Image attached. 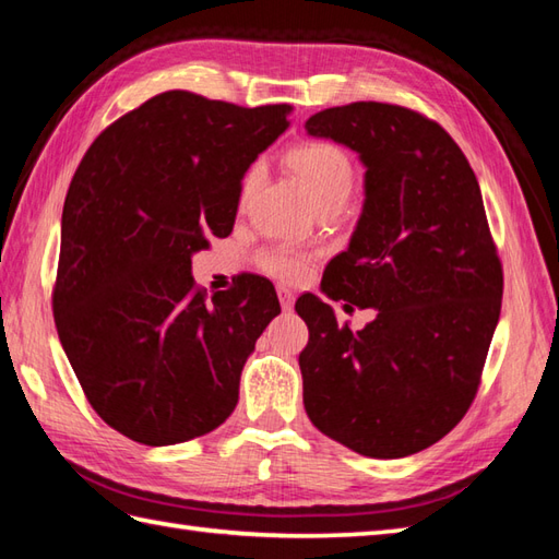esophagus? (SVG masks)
<instances>
[{
	"label": "esophagus",
	"instance_id": "obj_1",
	"mask_svg": "<svg viewBox=\"0 0 559 559\" xmlns=\"http://www.w3.org/2000/svg\"><path fill=\"white\" fill-rule=\"evenodd\" d=\"M278 300H281V307L286 312H290L293 310V305H295V295H293V290L290 288H286V286H278Z\"/></svg>",
	"mask_w": 559,
	"mask_h": 559
}]
</instances>
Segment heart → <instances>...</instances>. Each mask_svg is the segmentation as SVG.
<instances>
[{
    "label": "heart",
    "instance_id": "obj_1",
    "mask_svg": "<svg viewBox=\"0 0 559 559\" xmlns=\"http://www.w3.org/2000/svg\"><path fill=\"white\" fill-rule=\"evenodd\" d=\"M286 163L295 180L300 182L302 192L310 204L319 211L324 206H343L350 199L358 173L350 156L334 141L314 139L305 144L293 146L286 156ZM257 187V168L249 170L240 187V206H245ZM259 266L271 276L286 283L302 281L310 273V257L290 252L283 247H271L259 252Z\"/></svg>",
    "mask_w": 559,
    "mask_h": 559
}]
</instances>
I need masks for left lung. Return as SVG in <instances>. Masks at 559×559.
<instances>
[{
    "instance_id": "8db88e82",
    "label": "left lung",
    "mask_w": 559,
    "mask_h": 559,
    "mask_svg": "<svg viewBox=\"0 0 559 559\" xmlns=\"http://www.w3.org/2000/svg\"><path fill=\"white\" fill-rule=\"evenodd\" d=\"M305 129L365 165L362 213L322 290L377 312L353 331L317 295L295 302L310 329L305 411L362 456H411L466 415L500 319L502 264L476 173L442 127L401 105H341Z\"/></svg>"
}]
</instances>
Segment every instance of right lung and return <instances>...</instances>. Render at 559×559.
I'll return each mask as SVG.
<instances>
[{"instance_id":"add662e5","label":"right lung","mask_w":559,"mask_h":559,"mask_svg":"<svg viewBox=\"0 0 559 559\" xmlns=\"http://www.w3.org/2000/svg\"><path fill=\"white\" fill-rule=\"evenodd\" d=\"M290 110L165 91L105 129L69 185L57 334L93 411L139 444H180L225 423L281 312L259 276L206 298L192 254L230 235L242 177Z\"/></svg>"}]
</instances>
